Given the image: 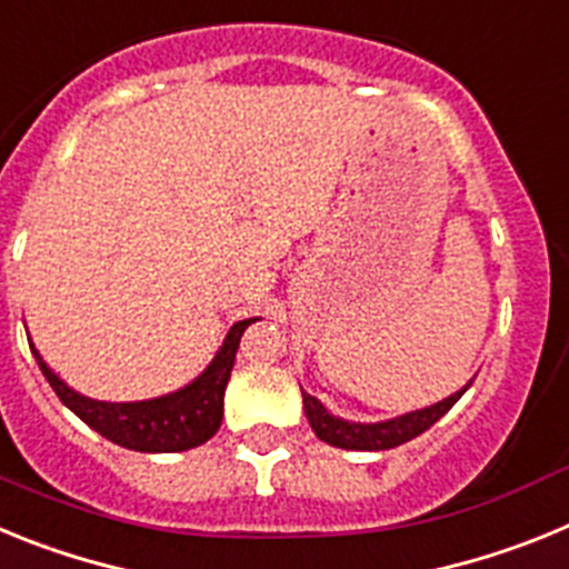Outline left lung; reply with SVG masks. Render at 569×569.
I'll return each instance as SVG.
<instances>
[{
  "label": "left lung",
  "instance_id": "obj_1",
  "mask_svg": "<svg viewBox=\"0 0 569 569\" xmlns=\"http://www.w3.org/2000/svg\"><path fill=\"white\" fill-rule=\"evenodd\" d=\"M470 385L472 379L461 390H456L453 396H447V399L436 401V405L410 410V413L385 421H347L341 416L330 413L328 407L321 405L316 396L305 393V390H301V401H305V416H308L313 433L321 441L341 447V450H390V447H399L405 441L421 436L427 427H433L467 393Z\"/></svg>",
  "mask_w": 569,
  "mask_h": 569
}]
</instances>
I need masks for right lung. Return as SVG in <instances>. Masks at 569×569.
Masks as SVG:
<instances>
[{
	"instance_id": "obj_1",
	"label": "right lung",
	"mask_w": 569,
	"mask_h": 569,
	"mask_svg": "<svg viewBox=\"0 0 569 569\" xmlns=\"http://www.w3.org/2000/svg\"><path fill=\"white\" fill-rule=\"evenodd\" d=\"M253 321L259 319L236 321L224 336L222 347L216 350L213 361L190 385L144 401H99L77 393L50 370L30 336L28 341L39 370L48 385L57 390L62 405L73 410L84 425L93 427L99 436L119 447H128V450H139V453H182L190 447L204 445L222 425L224 387L230 381L241 333Z\"/></svg>"
}]
</instances>
